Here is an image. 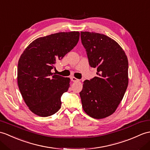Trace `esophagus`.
<instances>
[{
    "mask_svg": "<svg viewBox=\"0 0 150 150\" xmlns=\"http://www.w3.org/2000/svg\"><path fill=\"white\" fill-rule=\"evenodd\" d=\"M71 81H72L73 82H79V79H77L76 78L74 77V76H72V77H71Z\"/></svg>",
    "mask_w": 150,
    "mask_h": 150,
    "instance_id": "esophagus-1",
    "label": "esophagus"
}]
</instances>
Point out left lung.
<instances>
[{
  "instance_id": "left-lung-1",
  "label": "left lung",
  "mask_w": 150,
  "mask_h": 150,
  "mask_svg": "<svg viewBox=\"0 0 150 150\" xmlns=\"http://www.w3.org/2000/svg\"><path fill=\"white\" fill-rule=\"evenodd\" d=\"M89 64L97 68V76L83 82L80 92L84 112L102 119L112 114L122 100L128 84V62L116 41L96 33L81 32Z\"/></svg>"
}]
</instances>
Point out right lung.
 Masks as SVG:
<instances>
[{
    "mask_svg": "<svg viewBox=\"0 0 150 150\" xmlns=\"http://www.w3.org/2000/svg\"><path fill=\"white\" fill-rule=\"evenodd\" d=\"M78 31L61 32L38 38L20 55L17 81L22 98L37 116L47 117L61 107V97L69 87L70 79L52 73L61 60L79 40Z\"/></svg>",
    "mask_w": 150,
    "mask_h": 150,
    "instance_id": "obj_1",
    "label": "right lung"
}]
</instances>
